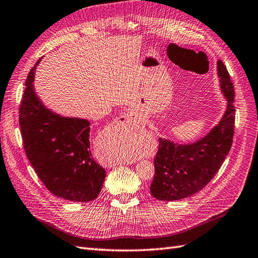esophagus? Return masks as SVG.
<instances>
[{
    "mask_svg": "<svg viewBox=\"0 0 258 258\" xmlns=\"http://www.w3.org/2000/svg\"><path fill=\"white\" fill-rule=\"evenodd\" d=\"M134 116H135L134 112L127 111V112H125L123 115H121V116H120V119H121L122 121H128V120H132V119H133Z\"/></svg>",
    "mask_w": 258,
    "mask_h": 258,
    "instance_id": "esophagus-1",
    "label": "esophagus"
}]
</instances>
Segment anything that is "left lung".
Segmentation results:
<instances>
[{"mask_svg": "<svg viewBox=\"0 0 258 258\" xmlns=\"http://www.w3.org/2000/svg\"><path fill=\"white\" fill-rule=\"evenodd\" d=\"M227 109L216 126L192 144L159 138L150 192L157 200L176 201L197 194L214 177L230 151L234 133V90L223 61H217Z\"/></svg>", "mask_w": 258, "mask_h": 258, "instance_id": "left-lung-1", "label": "left lung"}]
</instances>
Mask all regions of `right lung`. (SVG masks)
Instances as JSON below:
<instances>
[{
    "label": "right lung",
    "instance_id": "1",
    "mask_svg": "<svg viewBox=\"0 0 258 258\" xmlns=\"http://www.w3.org/2000/svg\"><path fill=\"white\" fill-rule=\"evenodd\" d=\"M30 70L19 107V125L27 157L54 196L76 202L99 195L106 171L90 150V122L47 109L34 92L36 66Z\"/></svg>",
    "mask_w": 258,
    "mask_h": 258
}]
</instances>
